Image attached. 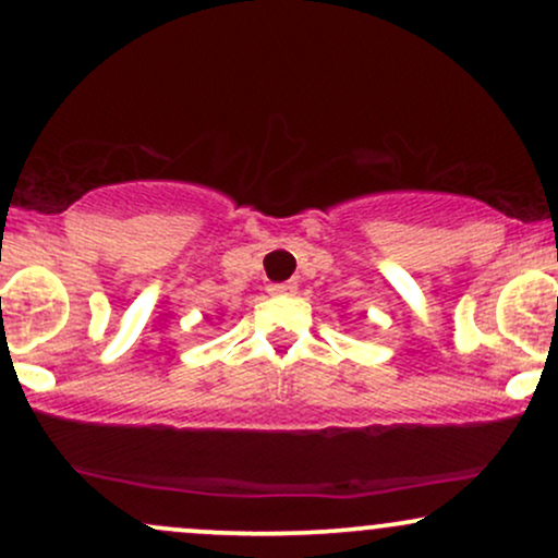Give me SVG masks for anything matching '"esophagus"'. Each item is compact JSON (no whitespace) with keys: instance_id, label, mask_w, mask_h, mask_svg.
I'll list each match as a JSON object with an SVG mask.
<instances>
[{"instance_id":"obj_1","label":"esophagus","mask_w":558,"mask_h":558,"mask_svg":"<svg viewBox=\"0 0 558 558\" xmlns=\"http://www.w3.org/2000/svg\"><path fill=\"white\" fill-rule=\"evenodd\" d=\"M268 292H271V295H295L298 284L295 281H281V284L268 287Z\"/></svg>"}]
</instances>
